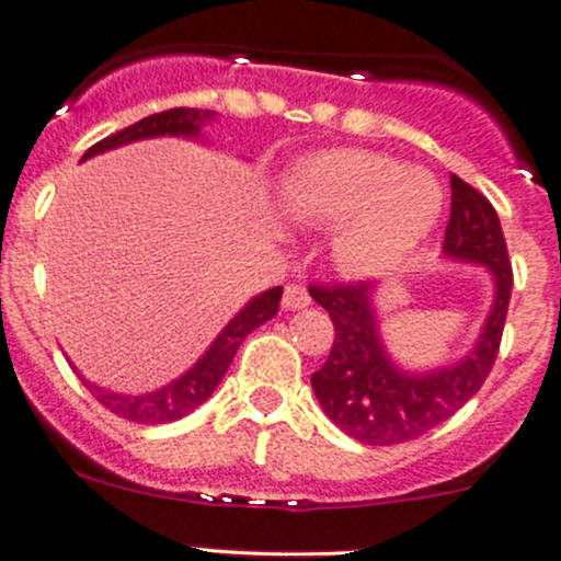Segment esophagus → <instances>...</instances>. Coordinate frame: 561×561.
<instances>
[{
  "label": "esophagus",
  "mask_w": 561,
  "mask_h": 561,
  "mask_svg": "<svg viewBox=\"0 0 561 561\" xmlns=\"http://www.w3.org/2000/svg\"><path fill=\"white\" fill-rule=\"evenodd\" d=\"M309 304H311V296L304 285L285 287V296H282V306H285V309H306Z\"/></svg>",
  "instance_id": "34e87169"
}]
</instances>
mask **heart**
<instances>
[{"label": "heart", "instance_id": "obj_1", "mask_svg": "<svg viewBox=\"0 0 561 561\" xmlns=\"http://www.w3.org/2000/svg\"><path fill=\"white\" fill-rule=\"evenodd\" d=\"M293 217L339 228L346 268L376 274L411 255L440 211V191L424 172L370 150L306 158L285 185Z\"/></svg>", "mask_w": 561, "mask_h": 561}]
</instances>
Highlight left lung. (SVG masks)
I'll use <instances>...</instances> for the list:
<instances>
[{
    "label": "left lung",
    "mask_w": 561,
    "mask_h": 561,
    "mask_svg": "<svg viewBox=\"0 0 561 561\" xmlns=\"http://www.w3.org/2000/svg\"><path fill=\"white\" fill-rule=\"evenodd\" d=\"M444 252L492 268L497 293L473 355L433 374H403L389 363L376 335L368 282L309 285L311 298L328 309L335 328L330 355L311 374V387L328 420L359 444L392 446L420 438L457 414L492 374L508 317L514 268L494 206L457 174H451V215Z\"/></svg>",
    "instance_id": "1"
}]
</instances>
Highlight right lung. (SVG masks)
Masks as SVG:
<instances>
[{
    "instance_id": "add662e5",
    "label": "right lung",
    "mask_w": 561,
    "mask_h": 561,
    "mask_svg": "<svg viewBox=\"0 0 561 561\" xmlns=\"http://www.w3.org/2000/svg\"><path fill=\"white\" fill-rule=\"evenodd\" d=\"M215 112L211 110H191V107H174L167 112H156V115L141 117L139 123L134 126L123 128V131L110 134L107 139L96 141L93 147H88L82 161L96 152L112 150V147L128 145V141L137 139H150V137H196L202 131V126L206 121H211ZM279 298H282V287H271L265 290L263 296L252 298L239 314L228 322L226 330L215 339V344L209 346V352L187 370L185 376L172 381V385L156 389V392L147 394H117V392H107L102 387H93L82 379V385L91 389L93 398L110 409L112 414L121 416V420L137 422V424H167L174 420H182V416L191 414L193 409L206 403L209 394L215 392V387L220 385L226 370L231 368L233 355L239 352L241 341L252 333L255 328H261L263 322H268L271 317L276 314L279 309Z\"/></svg>"
}]
</instances>
